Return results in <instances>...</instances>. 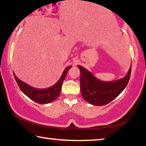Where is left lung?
<instances>
[{
    "label": "left lung",
    "mask_w": 146,
    "mask_h": 146,
    "mask_svg": "<svg viewBox=\"0 0 146 146\" xmlns=\"http://www.w3.org/2000/svg\"><path fill=\"white\" fill-rule=\"evenodd\" d=\"M80 71V92L86 102L94 106H104L111 102L122 92L129 82L131 65L127 75L117 80L106 82L96 78L93 74L82 66Z\"/></svg>",
    "instance_id": "left-lung-1"
}]
</instances>
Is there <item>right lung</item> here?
Listing matches in <instances>:
<instances>
[{
    "label": "right lung",
    "mask_w": 146,
    "mask_h": 146,
    "mask_svg": "<svg viewBox=\"0 0 146 146\" xmlns=\"http://www.w3.org/2000/svg\"><path fill=\"white\" fill-rule=\"evenodd\" d=\"M71 67L72 66H69L64 70L60 79L55 84L49 88L44 89H38L32 87L30 85L20 80L14 72L13 75L17 84L24 94H25L27 97L35 102L45 104L50 103L56 100V98L60 95L63 81L65 79L68 71Z\"/></svg>",
    "instance_id": "1"
}]
</instances>
